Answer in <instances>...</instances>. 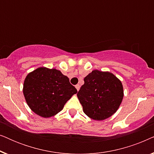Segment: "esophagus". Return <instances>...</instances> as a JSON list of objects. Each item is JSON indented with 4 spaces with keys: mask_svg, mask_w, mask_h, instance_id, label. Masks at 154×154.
Returning <instances> with one entry per match:
<instances>
[{
    "mask_svg": "<svg viewBox=\"0 0 154 154\" xmlns=\"http://www.w3.org/2000/svg\"><path fill=\"white\" fill-rule=\"evenodd\" d=\"M75 88H76V90H78V91H79V89H80V87H81V86H80V85H79V84H77V85H75Z\"/></svg>",
    "mask_w": 154,
    "mask_h": 154,
    "instance_id": "obj_1",
    "label": "esophagus"
}]
</instances>
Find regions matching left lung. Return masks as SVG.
<instances>
[{
	"label": "left lung",
	"instance_id": "8db88e82",
	"mask_svg": "<svg viewBox=\"0 0 154 154\" xmlns=\"http://www.w3.org/2000/svg\"><path fill=\"white\" fill-rule=\"evenodd\" d=\"M77 93L83 112L97 121H102L116 112L123 98L121 81L109 71L94 70L84 79Z\"/></svg>",
	"mask_w": 154,
	"mask_h": 154
}]
</instances>
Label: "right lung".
<instances>
[{
	"label": "right lung",
	"instance_id": "1",
	"mask_svg": "<svg viewBox=\"0 0 154 154\" xmlns=\"http://www.w3.org/2000/svg\"><path fill=\"white\" fill-rule=\"evenodd\" d=\"M23 93L33 112L49 118L62 111L67 101L77 93V90L60 71L40 67L26 75Z\"/></svg>",
	"mask_w": 154,
	"mask_h": 154
}]
</instances>
